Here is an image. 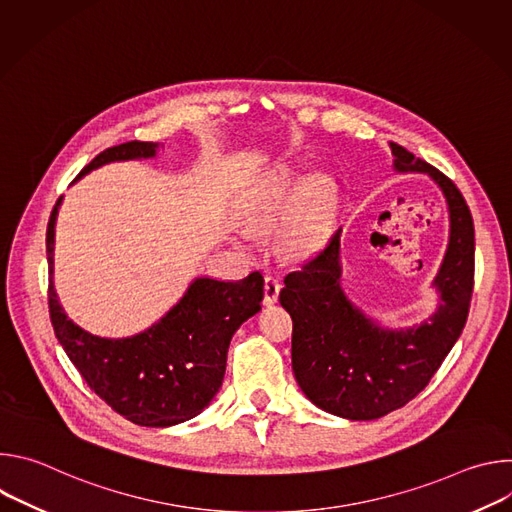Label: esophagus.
Here are the masks:
<instances>
[{
  "mask_svg": "<svg viewBox=\"0 0 512 512\" xmlns=\"http://www.w3.org/2000/svg\"><path fill=\"white\" fill-rule=\"evenodd\" d=\"M279 289H281L279 279L273 275H265V285H263V304L265 306H273L277 302Z\"/></svg>",
  "mask_w": 512,
  "mask_h": 512,
  "instance_id": "obj_1",
  "label": "esophagus"
}]
</instances>
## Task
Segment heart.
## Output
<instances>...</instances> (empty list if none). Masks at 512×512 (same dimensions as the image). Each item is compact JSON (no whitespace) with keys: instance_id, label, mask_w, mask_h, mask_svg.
Here are the masks:
<instances>
[{"instance_id":"1","label":"heart","mask_w":512,"mask_h":512,"mask_svg":"<svg viewBox=\"0 0 512 512\" xmlns=\"http://www.w3.org/2000/svg\"><path fill=\"white\" fill-rule=\"evenodd\" d=\"M300 176L291 168H279L247 204L245 221L255 231H273L285 215L281 229L283 247L294 255L310 253L324 237L332 214V192L324 178L314 176L304 182L288 208L290 194L298 189Z\"/></svg>"}]
</instances>
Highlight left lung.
Returning <instances> with one entry per match:
<instances>
[{
  "mask_svg": "<svg viewBox=\"0 0 512 512\" xmlns=\"http://www.w3.org/2000/svg\"><path fill=\"white\" fill-rule=\"evenodd\" d=\"M397 172L427 174L450 210V243L433 279L437 312L419 326L389 330L364 316L340 287V231L300 271L287 273L279 294L294 320L291 367L306 397L352 421L379 419L417 397L460 338L474 289V223L456 184L391 143Z\"/></svg>",
  "mask_w": 512,
  "mask_h": 512,
  "instance_id": "1",
  "label": "left lung"
}]
</instances>
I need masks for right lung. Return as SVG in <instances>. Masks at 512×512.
Returning <instances> with one entry per match:
<instances>
[{
  "mask_svg": "<svg viewBox=\"0 0 512 512\" xmlns=\"http://www.w3.org/2000/svg\"><path fill=\"white\" fill-rule=\"evenodd\" d=\"M154 141H127L101 152L75 178L111 162L148 160L158 154ZM54 204L46 253L50 263L48 308L54 334L87 385L119 415L145 427H170L196 417L223 385L233 334L261 310L263 275L241 281L196 277L180 302L160 322L135 336L101 338L72 322L52 283Z\"/></svg>",
  "mask_w": 512,
  "mask_h": 512,
  "instance_id": "right-lung-1",
  "label": "right lung"
}]
</instances>
